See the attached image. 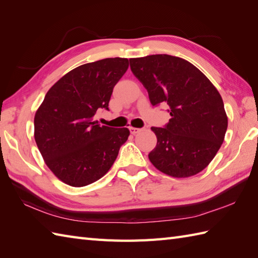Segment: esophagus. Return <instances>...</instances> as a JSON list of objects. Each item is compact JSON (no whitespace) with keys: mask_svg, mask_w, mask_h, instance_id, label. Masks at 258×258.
<instances>
[{"mask_svg":"<svg viewBox=\"0 0 258 258\" xmlns=\"http://www.w3.org/2000/svg\"><path fill=\"white\" fill-rule=\"evenodd\" d=\"M130 131H131V133H132V134H136V133L141 132V128H136V127H132V126H131Z\"/></svg>","mask_w":258,"mask_h":258,"instance_id":"esophagus-1","label":"esophagus"}]
</instances>
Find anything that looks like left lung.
Returning a JSON list of instances; mask_svg holds the SVG:
<instances>
[{
    "label": "left lung",
    "instance_id": "obj_1",
    "mask_svg": "<svg viewBox=\"0 0 258 258\" xmlns=\"http://www.w3.org/2000/svg\"><path fill=\"white\" fill-rule=\"evenodd\" d=\"M131 70L149 93L153 106L166 104L164 127H152L157 144L149 158L158 171L189 177L216 155L227 130L222 96L211 81L186 59L167 54L130 58Z\"/></svg>",
    "mask_w": 258,
    "mask_h": 258
}]
</instances>
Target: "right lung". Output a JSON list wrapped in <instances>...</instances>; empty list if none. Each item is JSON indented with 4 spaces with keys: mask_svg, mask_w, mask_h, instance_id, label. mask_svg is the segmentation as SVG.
<instances>
[{
    "mask_svg": "<svg viewBox=\"0 0 258 258\" xmlns=\"http://www.w3.org/2000/svg\"><path fill=\"white\" fill-rule=\"evenodd\" d=\"M128 59L104 58L72 70L54 84L35 113L34 138L46 165L65 184L82 187L112 167L128 139L126 127L100 125L93 117L107 109Z\"/></svg>",
    "mask_w": 258,
    "mask_h": 258,
    "instance_id": "add662e5",
    "label": "right lung"
}]
</instances>
